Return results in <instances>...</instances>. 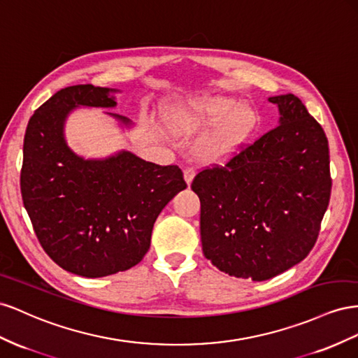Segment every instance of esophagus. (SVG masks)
I'll list each match as a JSON object with an SVG mask.
<instances>
[{
	"mask_svg": "<svg viewBox=\"0 0 358 358\" xmlns=\"http://www.w3.org/2000/svg\"><path fill=\"white\" fill-rule=\"evenodd\" d=\"M193 177H195V169H193V168H186L185 169V180L187 182V186H190Z\"/></svg>",
	"mask_w": 358,
	"mask_h": 358,
	"instance_id": "esophagus-1",
	"label": "esophagus"
}]
</instances>
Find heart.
<instances>
[{
	"label": "heart",
	"mask_w": 358,
	"mask_h": 358,
	"mask_svg": "<svg viewBox=\"0 0 358 358\" xmlns=\"http://www.w3.org/2000/svg\"><path fill=\"white\" fill-rule=\"evenodd\" d=\"M257 121L258 114L252 106L238 108L237 99L217 96L186 109L180 122L186 129H207L219 124L201 152L208 162H223L237 151L257 126Z\"/></svg>",
	"instance_id": "b5f03b06"
}]
</instances>
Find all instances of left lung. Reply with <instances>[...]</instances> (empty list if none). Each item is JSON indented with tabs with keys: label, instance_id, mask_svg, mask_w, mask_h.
<instances>
[{
	"label": "left lung",
	"instance_id": "obj_1",
	"mask_svg": "<svg viewBox=\"0 0 358 358\" xmlns=\"http://www.w3.org/2000/svg\"><path fill=\"white\" fill-rule=\"evenodd\" d=\"M279 126L192 181L201 241L220 271L268 280L308 257L330 202L329 141L299 97L268 99Z\"/></svg>",
	"mask_w": 358,
	"mask_h": 358
}]
</instances>
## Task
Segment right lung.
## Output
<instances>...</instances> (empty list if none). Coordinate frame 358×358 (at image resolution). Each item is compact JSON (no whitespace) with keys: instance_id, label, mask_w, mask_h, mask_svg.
<instances>
[{"instance_id":"1","label":"right lung","mask_w":358,"mask_h":358,"mask_svg":"<svg viewBox=\"0 0 358 358\" xmlns=\"http://www.w3.org/2000/svg\"><path fill=\"white\" fill-rule=\"evenodd\" d=\"M112 91L90 84L59 90L29 118L24 138L20 193L36 236L61 268L91 279L141 262L160 211L187 187L177 165L160 166L129 151L85 160L67 147L69 112L114 108Z\"/></svg>"}]
</instances>
